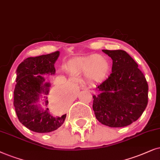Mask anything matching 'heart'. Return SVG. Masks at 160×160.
<instances>
[{
	"label": "heart",
	"mask_w": 160,
	"mask_h": 160,
	"mask_svg": "<svg viewBox=\"0 0 160 160\" xmlns=\"http://www.w3.org/2000/svg\"><path fill=\"white\" fill-rule=\"evenodd\" d=\"M72 65L80 71L87 72L88 78L93 81H100L105 79L110 69L107 59L95 55L74 59Z\"/></svg>",
	"instance_id": "b5f03b06"
}]
</instances>
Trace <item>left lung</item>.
<instances>
[{"label": "left lung", "instance_id": "8db88e82", "mask_svg": "<svg viewBox=\"0 0 160 160\" xmlns=\"http://www.w3.org/2000/svg\"><path fill=\"white\" fill-rule=\"evenodd\" d=\"M112 60V73L98 85L93 95L96 118L110 127L128 126L137 121L148 104V86L138 63L124 50H102Z\"/></svg>", "mask_w": 160, "mask_h": 160}]
</instances>
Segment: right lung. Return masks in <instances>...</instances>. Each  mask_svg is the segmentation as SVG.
Instances as JSON below:
<instances>
[{"label":"right lung","mask_w":160,"mask_h":160,"mask_svg":"<svg viewBox=\"0 0 160 160\" xmlns=\"http://www.w3.org/2000/svg\"><path fill=\"white\" fill-rule=\"evenodd\" d=\"M60 52L30 57L25 59L17 69L16 86L14 91V106L19 121L30 130L47 133L56 130L64 122L67 114L55 116L48 108H42V95H48L50 83L45 82L44 74H55L54 64ZM46 106L48 97H44Z\"/></svg>","instance_id":"add662e5"}]
</instances>
